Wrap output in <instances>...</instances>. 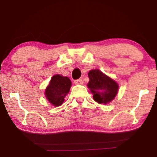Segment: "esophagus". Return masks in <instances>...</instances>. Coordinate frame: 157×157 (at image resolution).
<instances>
[{
	"label": "esophagus",
	"mask_w": 157,
	"mask_h": 157,
	"mask_svg": "<svg viewBox=\"0 0 157 157\" xmlns=\"http://www.w3.org/2000/svg\"><path fill=\"white\" fill-rule=\"evenodd\" d=\"M74 83L75 84V85H82V84H83V80L82 79H76V80L74 81Z\"/></svg>",
	"instance_id": "1"
}]
</instances>
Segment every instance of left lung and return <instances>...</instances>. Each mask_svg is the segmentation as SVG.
<instances>
[{"instance_id": "1", "label": "left lung", "mask_w": 157, "mask_h": 157, "mask_svg": "<svg viewBox=\"0 0 157 157\" xmlns=\"http://www.w3.org/2000/svg\"><path fill=\"white\" fill-rule=\"evenodd\" d=\"M90 82L88 88L93 94V98L99 104H107L114 99L118 93V85L115 81L99 70H92L88 73Z\"/></svg>"}]
</instances>
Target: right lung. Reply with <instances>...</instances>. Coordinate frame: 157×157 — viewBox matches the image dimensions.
<instances>
[{
  "mask_svg": "<svg viewBox=\"0 0 157 157\" xmlns=\"http://www.w3.org/2000/svg\"><path fill=\"white\" fill-rule=\"evenodd\" d=\"M71 86V81L68 78L55 75L46 89V97L53 106H60L64 101L65 97L69 92Z\"/></svg>",
  "mask_w": 157,
  "mask_h": 157,
  "instance_id": "add662e5",
  "label": "right lung"
}]
</instances>
